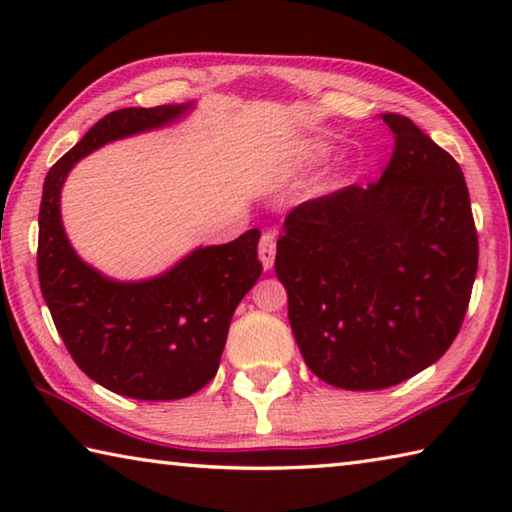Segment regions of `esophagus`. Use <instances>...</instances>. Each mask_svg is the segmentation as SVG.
I'll return each mask as SVG.
<instances>
[{
	"mask_svg": "<svg viewBox=\"0 0 512 512\" xmlns=\"http://www.w3.org/2000/svg\"><path fill=\"white\" fill-rule=\"evenodd\" d=\"M257 255L259 262L264 266V271H271L275 262V232H264L262 239H259Z\"/></svg>",
	"mask_w": 512,
	"mask_h": 512,
	"instance_id": "esophagus-1",
	"label": "esophagus"
}]
</instances>
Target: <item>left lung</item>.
<instances>
[{
    "label": "left lung",
    "instance_id": "obj_1",
    "mask_svg": "<svg viewBox=\"0 0 512 512\" xmlns=\"http://www.w3.org/2000/svg\"><path fill=\"white\" fill-rule=\"evenodd\" d=\"M381 119L395 146L379 183L298 205L275 255L305 363L345 391L402 384L443 357L479 264L458 162L409 117Z\"/></svg>",
    "mask_w": 512,
    "mask_h": 512
}]
</instances>
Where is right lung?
Segmentation results:
<instances>
[{
  "label": "right lung",
  "instance_id": "right-lung-1",
  "mask_svg": "<svg viewBox=\"0 0 512 512\" xmlns=\"http://www.w3.org/2000/svg\"><path fill=\"white\" fill-rule=\"evenodd\" d=\"M194 106L187 101L110 112L49 169L42 187L38 277L51 318L76 366L133 400H180L216 375L232 314L262 275L259 230L230 244L198 246L153 277L115 280L69 244L60 194L85 155L178 124Z\"/></svg>",
  "mask_w": 512,
  "mask_h": 512
}]
</instances>
